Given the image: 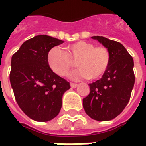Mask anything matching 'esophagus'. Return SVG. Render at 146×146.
I'll return each instance as SVG.
<instances>
[{
  "label": "esophagus",
  "mask_w": 146,
  "mask_h": 146,
  "mask_svg": "<svg viewBox=\"0 0 146 146\" xmlns=\"http://www.w3.org/2000/svg\"><path fill=\"white\" fill-rule=\"evenodd\" d=\"M70 86H71L72 88H76V87L78 86V84H75V83H70Z\"/></svg>",
  "instance_id": "obj_1"
}]
</instances>
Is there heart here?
Masks as SVG:
<instances>
[{
	"mask_svg": "<svg viewBox=\"0 0 146 146\" xmlns=\"http://www.w3.org/2000/svg\"><path fill=\"white\" fill-rule=\"evenodd\" d=\"M64 49L54 48L48 54L49 66L58 76L67 75L74 66L75 61L79 68L70 75L73 80H97L104 75L110 66V51L104 46L80 40L66 45Z\"/></svg>",
	"mask_w": 146,
	"mask_h": 146,
	"instance_id": "1",
	"label": "heart"
}]
</instances>
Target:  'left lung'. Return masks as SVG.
Returning a JSON list of instances; mask_svg holds the SVG:
<instances>
[{
  "mask_svg": "<svg viewBox=\"0 0 146 146\" xmlns=\"http://www.w3.org/2000/svg\"><path fill=\"white\" fill-rule=\"evenodd\" d=\"M110 53V66L100 80L89 84L90 93L83 99V106L91 118L107 121L119 115L128 103L135 84L134 60L120 43L92 36Z\"/></svg>",
  "mask_w": 146,
  "mask_h": 146,
  "instance_id": "1",
  "label": "left lung"
}]
</instances>
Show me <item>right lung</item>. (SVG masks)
Returning <instances> with one entry per match:
<instances>
[{
	"instance_id": "right-lung-1",
	"label": "right lung",
	"mask_w": 146,
	"mask_h": 146,
	"mask_svg": "<svg viewBox=\"0 0 146 146\" xmlns=\"http://www.w3.org/2000/svg\"><path fill=\"white\" fill-rule=\"evenodd\" d=\"M63 41L38 35L25 41L11 57L10 82L23 113L33 120L49 121L59 113L64 92L70 83L49 66L48 54Z\"/></svg>"
}]
</instances>
